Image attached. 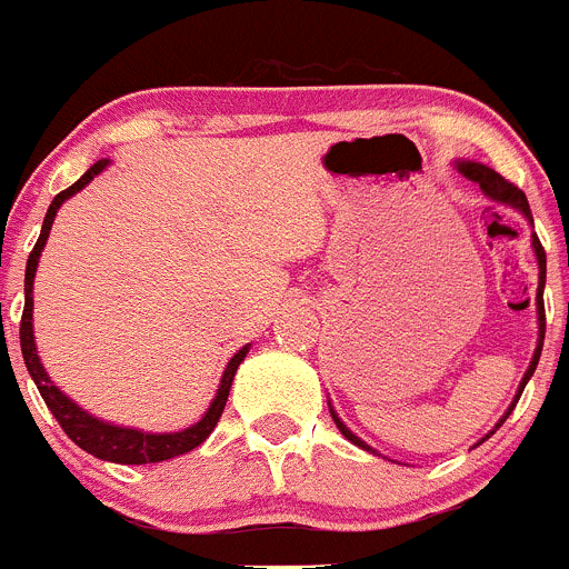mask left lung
<instances>
[{
  "instance_id": "1",
  "label": "left lung",
  "mask_w": 569,
  "mask_h": 569,
  "mask_svg": "<svg viewBox=\"0 0 569 569\" xmlns=\"http://www.w3.org/2000/svg\"><path fill=\"white\" fill-rule=\"evenodd\" d=\"M455 168L460 170V173H462L465 178H468V181H473L476 187H479L481 192L487 194V200H492V203H498V206H507V209H515V211H520V214H523L526 220H529V226L533 228V217H531L529 200H526L523 189H518V187H515V183H509L507 178H503V176H498L496 170H492V168H487V164H481V162H470V159H457V162H455ZM531 250H533V258H537V269H539V280H537V295H533V306H537V327H539V330H537V349H533V355H531V363H529V369H526L523 380H520V386H518V393H515L512 405L507 407V412H503V416L498 418V423H496V427L490 429V432L485 435V438H481V440H476V443H473V449H476V446H481V443H485V440L490 438V435H496V429L501 427L503 421H507V418H509V412H512V410H515V405H518L520 393H523L526 382L531 380L533 369H537V363H539V355H542V341H545V302H542V291H545V250H542V244H539L537 233H531ZM327 407H330V416H332V421H336L338 432H341L343 438L349 440V443H355V446H358V449L369 451V455H377V457H382L380 451H377V449H371V446L366 443V440H360L358 435H355L352 429H349L347 423H343L341 418H338V412L332 410V401H330V399H327ZM386 460H388V457H386ZM391 462H393V460H391Z\"/></svg>"
}]
</instances>
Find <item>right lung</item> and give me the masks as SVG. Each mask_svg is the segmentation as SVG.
Listing matches in <instances>:
<instances>
[{
    "label": "right lung",
    "mask_w": 569,
    "mask_h": 569,
    "mask_svg": "<svg viewBox=\"0 0 569 569\" xmlns=\"http://www.w3.org/2000/svg\"><path fill=\"white\" fill-rule=\"evenodd\" d=\"M109 164V159H99L93 168L88 170L79 181H73L71 187L62 189L54 200H51L49 211L43 217V228H40V237L32 248L30 258H27V274H24V317H21V355H24V363L30 377L36 380L40 396H43L46 407L51 410V416L60 421V427L66 429L68 438L84 449L88 455L99 457V460L107 462H118V465H146V462H164V460H173V457L187 455V451L198 449L211 432H214L217 421H220L222 410H226V401L228 393H231V382L237 377L239 363L248 358L250 352V343H244L231 360H228L226 371H222V380L217 386L214 399H211L209 410L203 412L200 421H194L192 427L187 429H178V432H146V429H137V427H120V423L104 421V418H96L93 412L82 410L71 396H66L60 388L51 382L49 371L43 369L40 363V355L36 347V332H32V283H36V272H38V261H40V252L46 248V239H49L51 226H54V217L60 211V206L66 203L68 198L79 192V189L88 187L96 176L104 173Z\"/></svg>",
    "instance_id": "add662e5"
}]
</instances>
